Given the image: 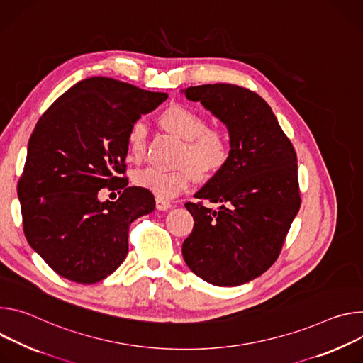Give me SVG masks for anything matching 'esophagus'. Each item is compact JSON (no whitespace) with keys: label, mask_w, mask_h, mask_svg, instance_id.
<instances>
[{"label":"esophagus","mask_w":363,"mask_h":363,"mask_svg":"<svg viewBox=\"0 0 363 363\" xmlns=\"http://www.w3.org/2000/svg\"><path fill=\"white\" fill-rule=\"evenodd\" d=\"M155 208L158 211H169L172 208V203L169 202V200L166 199H161V197H157L155 199Z\"/></svg>","instance_id":"34e87169"}]
</instances>
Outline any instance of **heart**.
<instances>
[{"instance_id": "obj_1", "label": "heart", "mask_w": 363, "mask_h": 363, "mask_svg": "<svg viewBox=\"0 0 363 363\" xmlns=\"http://www.w3.org/2000/svg\"><path fill=\"white\" fill-rule=\"evenodd\" d=\"M161 123L174 135L186 141L179 163L174 170L147 167L134 174V183L161 199H173L186 191L194 179V173L209 176L219 172L230 154L229 138L223 131L211 130L208 121L191 108L173 105L161 115ZM147 124L140 119L133 125L128 135L130 152L140 158L145 148ZM196 172H194V170Z\"/></svg>"}]
</instances>
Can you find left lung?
<instances>
[{"mask_svg": "<svg viewBox=\"0 0 363 363\" xmlns=\"http://www.w3.org/2000/svg\"><path fill=\"white\" fill-rule=\"evenodd\" d=\"M229 133L228 163L187 202L193 232L182 252L187 267L218 287L250 283L277 259L300 209L297 155L271 106L255 92L229 84L182 89Z\"/></svg>", "mask_w": 363, "mask_h": 363, "instance_id": "1", "label": "left lung"}]
</instances>
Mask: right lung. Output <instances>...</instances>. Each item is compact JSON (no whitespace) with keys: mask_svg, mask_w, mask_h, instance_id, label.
Segmentation results:
<instances>
[{"mask_svg":"<svg viewBox=\"0 0 363 363\" xmlns=\"http://www.w3.org/2000/svg\"><path fill=\"white\" fill-rule=\"evenodd\" d=\"M111 77L80 80L38 119L17 186L27 242L63 278L94 284L128 254L130 225L154 211V196L128 187V135L167 99ZM123 189L101 203V188Z\"/></svg>","mask_w":363,"mask_h":363,"instance_id":"1","label":"right lung"}]
</instances>
